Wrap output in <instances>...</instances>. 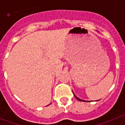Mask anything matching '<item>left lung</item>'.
Returning a JSON list of instances; mask_svg holds the SVG:
<instances>
[{"instance_id": "8db88e82", "label": "left lung", "mask_w": 125, "mask_h": 125, "mask_svg": "<svg viewBox=\"0 0 125 125\" xmlns=\"http://www.w3.org/2000/svg\"><path fill=\"white\" fill-rule=\"evenodd\" d=\"M73 94H74V93H73ZM74 95H75V98L77 99V100H79V101H83V102H86V101H84V100H82V99H79V98H78L77 97V96H76L74 94ZM99 101V100H98Z\"/></svg>"}]
</instances>
